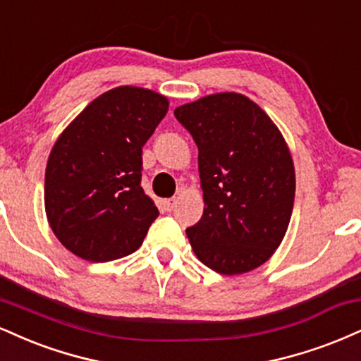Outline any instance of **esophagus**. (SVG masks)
Listing matches in <instances>:
<instances>
[{"label":"esophagus","mask_w":361,"mask_h":361,"mask_svg":"<svg viewBox=\"0 0 361 361\" xmlns=\"http://www.w3.org/2000/svg\"><path fill=\"white\" fill-rule=\"evenodd\" d=\"M176 203H178V200L176 198H166L163 202V205H164V208H166V210L169 212V210H173V208L176 207Z\"/></svg>","instance_id":"1"}]
</instances>
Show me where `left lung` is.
I'll return each instance as SVG.
<instances>
[{
  "label": "left lung",
  "instance_id": "8db88e82",
  "mask_svg": "<svg viewBox=\"0 0 361 361\" xmlns=\"http://www.w3.org/2000/svg\"><path fill=\"white\" fill-rule=\"evenodd\" d=\"M198 146L203 216L186 235L195 255L224 276L272 257L293 215L296 173L274 121L238 92H216L175 109Z\"/></svg>",
  "mask_w": 361,
  "mask_h": 361
}]
</instances>
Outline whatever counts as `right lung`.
Here are the masks:
<instances>
[{"mask_svg": "<svg viewBox=\"0 0 361 361\" xmlns=\"http://www.w3.org/2000/svg\"><path fill=\"white\" fill-rule=\"evenodd\" d=\"M168 97L121 85L94 99L56 137L45 171V214L65 249L109 262L141 247L158 216L141 186L142 146Z\"/></svg>", "mask_w": 361, "mask_h": 361, "instance_id": "1", "label": "right lung"}]
</instances>
